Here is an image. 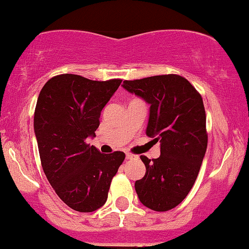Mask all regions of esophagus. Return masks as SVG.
<instances>
[{
	"mask_svg": "<svg viewBox=\"0 0 249 249\" xmlns=\"http://www.w3.org/2000/svg\"><path fill=\"white\" fill-rule=\"evenodd\" d=\"M125 159L127 160H134V159H137V156H134L132 153H127L125 154Z\"/></svg>",
	"mask_w": 249,
	"mask_h": 249,
	"instance_id": "obj_1",
	"label": "esophagus"
}]
</instances>
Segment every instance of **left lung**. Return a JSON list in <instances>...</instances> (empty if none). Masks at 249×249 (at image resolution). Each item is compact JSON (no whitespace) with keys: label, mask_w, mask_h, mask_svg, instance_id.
Masks as SVG:
<instances>
[{"label":"left lung","mask_w":249,"mask_h":249,"mask_svg":"<svg viewBox=\"0 0 249 249\" xmlns=\"http://www.w3.org/2000/svg\"><path fill=\"white\" fill-rule=\"evenodd\" d=\"M122 87L150 105L146 136L160 142L158 159L140 157L146 171L134 184L138 197L150 210H172L193 187L206 152L202 97L189 80L174 74L124 80Z\"/></svg>","instance_id":"obj_1"}]
</instances>
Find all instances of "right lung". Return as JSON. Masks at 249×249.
Returning <instances> with one entry per match:
<instances>
[{
	"mask_svg": "<svg viewBox=\"0 0 249 249\" xmlns=\"http://www.w3.org/2000/svg\"><path fill=\"white\" fill-rule=\"evenodd\" d=\"M121 81L63 74L39 92L34 131L44 173L59 198L77 212L89 213L105 204L125 158L121 151L100 153L86 141L96 137L101 110Z\"/></svg>",
	"mask_w": 249,
	"mask_h": 249,
	"instance_id": "obj_1",
	"label": "right lung"
}]
</instances>
